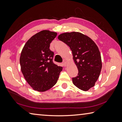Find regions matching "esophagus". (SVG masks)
<instances>
[{
    "instance_id": "34e87169",
    "label": "esophagus",
    "mask_w": 122,
    "mask_h": 122,
    "mask_svg": "<svg viewBox=\"0 0 122 122\" xmlns=\"http://www.w3.org/2000/svg\"><path fill=\"white\" fill-rule=\"evenodd\" d=\"M67 61L66 59H64V60L63 61V65L64 66H67Z\"/></svg>"
}]
</instances>
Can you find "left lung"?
I'll use <instances>...</instances> for the list:
<instances>
[{
  "label": "left lung",
  "instance_id": "1",
  "mask_svg": "<svg viewBox=\"0 0 122 122\" xmlns=\"http://www.w3.org/2000/svg\"><path fill=\"white\" fill-rule=\"evenodd\" d=\"M70 47L79 73L72 78L73 83L86 91L95 86L102 68L100 52L95 42L86 35L77 32H66L58 36Z\"/></svg>",
  "mask_w": 122,
  "mask_h": 122
}]
</instances>
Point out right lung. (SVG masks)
<instances>
[{"instance_id":"1","label":"right lung","mask_w":122,"mask_h":122,"mask_svg":"<svg viewBox=\"0 0 122 122\" xmlns=\"http://www.w3.org/2000/svg\"><path fill=\"white\" fill-rule=\"evenodd\" d=\"M57 33L43 30L27 40L20 54V69L25 79L35 91L44 92L57 82L63 67L52 61L50 44Z\"/></svg>"}]
</instances>
